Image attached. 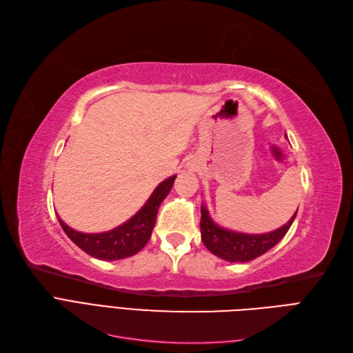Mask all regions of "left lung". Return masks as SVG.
<instances>
[{
	"instance_id": "1",
	"label": "left lung",
	"mask_w": 353,
	"mask_h": 353,
	"mask_svg": "<svg viewBox=\"0 0 353 353\" xmlns=\"http://www.w3.org/2000/svg\"><path fill=\"white\" fill-rule=\"evenodd\" d=\"M296 214L298 211L277 230L263 234H248L224 229V227L215 224L210 217L207 207L201 205V237L203 245L215 256L229 261V263H248L276 246L290 229Z\"/></svg>"
}]
</instances>
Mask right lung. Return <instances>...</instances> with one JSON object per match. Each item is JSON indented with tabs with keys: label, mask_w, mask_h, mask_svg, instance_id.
<instances>
[{
	"label": "right lung",
	"mask_w": 353,
	"mask_h": 353,
	"mask_svg": "<svg viewBox=\"0 0 353 353\" xmlns=\"http://www.w3.org/2000/svg\"><path fill=\"white\" fill-rule=\"evenodd\" d=\"M174 179L176 176H172L161 181L145 205L132 219L112 230L104 233H82L67 225L59 215L57 219H59L64 233L70 237V241L88 255L102 261H116L132 256L138 254L150 241L158 208L168 195V192L172 190Z\"/></svg>",
	"instance_id": "1"
}]
</instances>
